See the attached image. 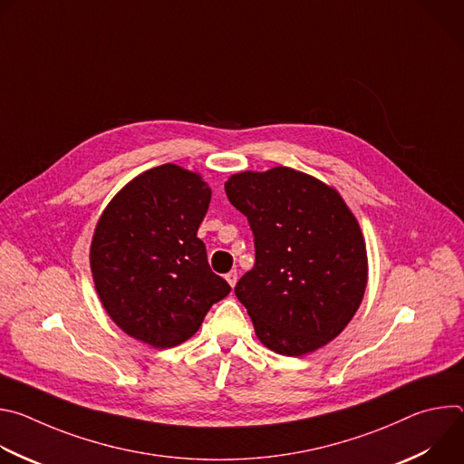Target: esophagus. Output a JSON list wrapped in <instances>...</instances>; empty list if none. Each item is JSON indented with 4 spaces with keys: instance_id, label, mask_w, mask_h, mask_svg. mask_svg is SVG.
<instances>
[{
    "instance_id": "1",
    "label": "esophagus",
    "mask_w": 464,
    "mask_h": 464,
    "mask_svg": "<svg viewBox=\"0 0 464 464\" xmlns=\"http://www.w3.org/2000/svg\"><path fill=\"white\" fill-rule=\"evenodd\" d=\"M226 281H227V283H229V286L233 288V286L237 285V281H238V274H237L235 270H233V272H229V274L226 276Z\"/></svg>"
}]
</instances>
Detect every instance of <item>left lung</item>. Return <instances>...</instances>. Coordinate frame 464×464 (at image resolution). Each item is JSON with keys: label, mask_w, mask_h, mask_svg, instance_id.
I'll return each instance as SVG.
<instances>
[{"label": "left lung", "mask_w": 464, "mask_h": 464, "mask_svg": "<svg viewBox=\"0 0 464 464\" xmlns=\"http://www.w3.org/2000/svg\"><path fill=\"white\" fill-rule=\"evenodd\" d=\"M229 202L255 237V266L235 286L256 338L303 356L342 334L367 286V251L340 192L304 172L276 167L226 181Z\"/></svg>", "instance_id": "1"}]
</instances>
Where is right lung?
Segmentation results:
<instances>
[{
	"mask_svg": "<svg viewBox=\"0 0 464 464\" xmlns=\"http://www.w3.org/2000/svg\"><path fill=\"white\" fill-rule=\"evenodd\" d=\"M209 202L200 174L167 163L126 183L102 211L90 266L104 310L128 336L176 347L231 292L196 237Z\"/></svg>",
	"mask_w": 464,
	"mask_h": 464,
	"instance_id": "add662e5",
	"label": "right lung"
}]
</instances>
